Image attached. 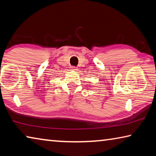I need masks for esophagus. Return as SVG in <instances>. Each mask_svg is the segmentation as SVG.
Masks as SVG:
<instances>
[{
  "mask_svg": "<svg viewBox=\"0 0 156 156\" xmlns=\"http://www.w3.org/2000/svg\"><path fill=\"white\" fill-rule=\"evenodd\" d=\"M72 70H77V69H76V67H74V66H72Z\"/></svg>",
  "mask_w": 156,
  "mask_h": 156,
  "instance_id": "esophagus-1",
  "label": "esophagus"
}]
</instances>
